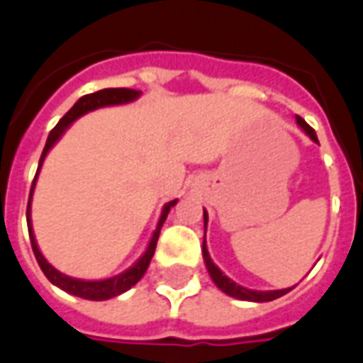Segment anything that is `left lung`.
<instances>
[{"label":"left lung","instance_id":"1","mask_svg":"<svg viewBox=\"0 0 363 363\" xmlns=\"http://www.w3.org/2000/svg\"><path fill=\"white\" fill-rule=\"evenodd\" d=\"M297 126L303 130L305 134L311 138L313 142L319 143L317 140V134H315V130H313L303 118H299L296 116ZM206 228H208V212L204 210V243H202V257H204V264L208 268V274H210V278L212 281L218 286V288L223 291V294H228L229 297H235V299H241V301H255V303H262V301H272V299H278V297L286 296L288 291H291V288L286 289H268V291H262V289H249L241 286V284H237L233 281L229 276L221 272L220 268L213 264L212 257H210V252H208V247H206Z\"/></svg>","mask_w":363,"mask_h":363}]
</instances>
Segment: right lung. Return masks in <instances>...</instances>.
<instances>
[{"label":"right lung","mask_w":363,"mask_h":363,"mask_svg":"<svg viewBox=\"0 0 363 363\" xmlns=\"http://www.w3.org/2000/svg\"><path fill=\"white\" fill-rule=\"evenodd\" d=\"M140 95H142V91H134V89H101V91H96V93H91V95L82 96V99H79V101H77V103L67 111L66 116H64V118L60 120L58 124L54 126V130H52L50 135H48L46 145H44L43 155H40V161H38V169H36L35 181H33V186H30V194H28V206H27L28 237H30V245H33V252H35L38 267L43 268L44 276H46L54 286H58L60 289H64V291L72 294V296L83 297V299H91V301H104V299H111V297L120 296V294L128 291L132 286H135L138 281L142 280V276L145 274L147 267H150L151 257H153V252H155V245H157L161 228H163V223H165L167 216H169V212H171V208H173L179 200H171V202H167V204L163 206L161 216H159L157 225H155V231H153V235H151L150 243H147V247H145V251H143L142 257L135 260L134 264L128 268V270L116 274V276H112V278H104V280H82V278H72V276H67V274L60 272L58 268H54L48 260L44 259V255L40 252V249H38L35 231H33V220H30L33 192H35L36 179H38V173H40V169H43V163H44V159H46V155H48V151L56 145V142H58L62 135L66 134V130L74 124L75 120L79 118V116H83V114H87V112L96 111V108H103V106H118V104L134 103L135 99H140Z\"/></svg>","instance_id":"add662e5"}]
</instances>
